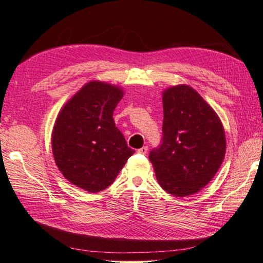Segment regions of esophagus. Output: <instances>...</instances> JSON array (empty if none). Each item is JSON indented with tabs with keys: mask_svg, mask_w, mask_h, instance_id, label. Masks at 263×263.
<instances>
[{
	"mask_svg": "<svg viewBox=\"0 0 263 263\" xmlns=\"http://www.w3.org/2000/svg\"><path fill=\"white\" fill-rule=\"evenodd\" d=\"M148 152V147L147 146H143L140 149H138V154H141V155H146Z\"/></svg>",
	"mask_w": 263,
	"mask_h": 263,
	"instance_id": "esophagus-1",
	"label": "esophagus"
}]
</instances>
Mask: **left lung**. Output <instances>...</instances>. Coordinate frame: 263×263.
<instances>
[{
	"label": "left lung",
	"mask_w": 263,
	"mask_h": 263,
	"mask_svg": "<svg viewBox=\"0 0 263 263\" xmlns=\"http://www.w3.org/2000/svg\"><path fill=\"white\" fill-rule=\"evenodd\" d=\"M160 144L149 154L159 185L175 197H186L208 184L224 160L226 139L219 117L191 87L163 93Z\"/></svg>",
	"instance_id": "8db88e82"
}]
</instances>
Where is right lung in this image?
Masks as SVG:
<instances>
[{
	"label": "right lung",
	"mask_w": 263,
	"mask_h": 263,
	"mask_svg": "<svg viewBox=\"0 0 263 263\" xmlns=\"http://www.w3.org/2000/svg\"><path fill=\"white\" fill-rule=\"evenodd\" d=\"M122 97L121 88L91 81L65 104L55 122V163L66 180L88 192L108 187L135 154L113 120Z\"/></svg>",
	"instance_id": "add662e5"
}]
</instances>
